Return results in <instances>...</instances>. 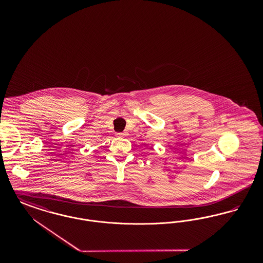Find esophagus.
Segmentation results:
<instances>
[{"instance_id": "obj_1", "label": "esophagus", "mask_w": 263, "mask_h": 263, "mask_svg": "<svg viewBox=\"0 0 263 263\" xmlns=\"http://www.w3.org/2000/svg\"><path fill=\"white\" fill-rule=\"evenodd\" d=\"M118 137H126L127 135H128V133L127 132H122V133H117L116 134Z\"/></svg>"}]
</instances>
